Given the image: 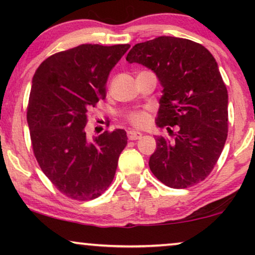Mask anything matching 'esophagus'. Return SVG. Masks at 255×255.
Masks as SVG:
<instances>
[{"label": "esophagus", "instance_id": "1", "mask_svg": "<svg viewBox=\"0 0 255 255\" xmlns=\"http://www.w3.org/2000/svg\"><path fill=\"white\" fill-rule=\"evenodd\" d=\"M141 135H142V133H141V132H139V131L131 130V131L128 132V138L130 139V140H137V139H140Z\"/></svg>", "mask_w": 255, "mask_h": 255}]
</instances>
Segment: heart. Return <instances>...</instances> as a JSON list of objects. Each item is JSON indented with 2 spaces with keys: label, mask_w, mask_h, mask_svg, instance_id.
<instances>
[{
  "label": "heart",
  "mask_w": 255,
  "mask_h": 255,
  "mask_svg": "<svg viewBox=\"0 0 255 255\" xmlns=\"http://www.w3.org/2000/svg\"><path fill=\"white\" fill-rule=\"evenodd\" d=\"M127 120L128 123L137 128H145L149 123L148 109L134 110L127 115Z\"/></svg>",
  "instance_id": "b5f03b06"
}]
</instances>
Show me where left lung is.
Instances as JSON below:
<instances>
[{
  "label": "left lung",
  "instance_id": "obj_1",
  "mask_svg": "<svg viewBox=\"0 0 255 255\" xmlns=\"http://www.w3.org/2000/svg\"><path fill=\"white\" fill-rule=\"evenodd\" d=\"M127 60L154 72L162 87L156 127H177L173 141L156 138L149 169L175 189L203 181L228 138V89L214 55L193 40L162 36L135 44Z\"/></svg>",
  "mask_w": 255,
  "mask_h": 255
}]
</instances>
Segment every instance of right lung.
Masks as SVG:
<instances>
[{
	"label": "right lung",
	"instance_id": "1",
	"mask_svg": "<svg viewBox=\"0 0 255 255\" xmlns=\"http://www.w3.org/2000/svg\"><path fill=\"white\" fill-rule=\"evenodd\" d=\"M130 45L82 44L41 62L32 79L27 125L41 170L66 196L89 201L113 182L127 132L87 135V113L106 97L111 69Z\"/></svg>",
	"mask_w": 255,
	"mask_h": 255
}]
</instances>
